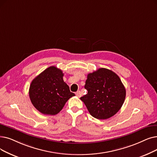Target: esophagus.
<instances>
[{
  "instance_id": "1",
  "label": "esophagus",
  "mask_w": 157,
  "mask_h": 157,
  "mask_svg": "<svg viewBox=\"0 0 157 157\" xmlns=\"http://www.w3.org/2000/svg\"><path fill=\"white\" fill-rule=\"evenodd\" d=\"M76 95H77V96H78V98L81 97V93L80 91H78L77 92H76Z\"/></svg>"
}]
</instances>
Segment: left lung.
<instances>
[{
    "label": "left lung",
    "instance_id": "obj_1",
    "mask_svg": "<svg viewBox=\"0 0 157 157\" xmlns=\"http://www.w3.org/2000/svg\"><path fill=\"white\" fill-rule=\"evenodd\" d=\"M85 88L88 93L80 99L92 116L98 119L113 116L125 100L126 89L121 79L105 68L88 74Z\"/></svg>",
    "mask_w": 157,
    "mask_h": 157
}]
</instances>
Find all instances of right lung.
Wrapping results in <instances>:
<instances>
[{
	"label": "right lung",
	"mask_w": 157,
	"mask_h": 157,
	"mask_svg": "<svg viewBox=\"0 0 157 157\" xmlns=\"http://www.w3.org/2000/svg\"><path fill=\"white\" fill-rule=\"evenodd\" d=\"M62 70L54 66L47 68L34 79L30 85L29 95L33 105L45 115H56L66 102L75 94L63 79Z\"/></svg>",
	"instance_id": "add662e5"
}]
</instances>
